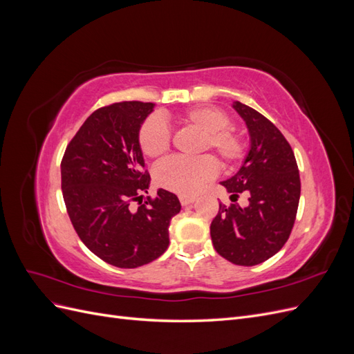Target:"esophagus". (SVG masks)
Listing matches in <instances>:
<instances>
[{"label":"esophagus","mask_w":354,"mask_h":354,"mask_svg":"<svg viewBox=\"0 0 354 354\" xmlns=\"http://www.w3.org/2000/svg\"><path fill=\"white\" fill-rule=\"evenodd\" d=\"M195 199H196L195 195H180L181 205H189V203H192Z\"/></svg>","instance_id":"34e87169"}]
</instances>
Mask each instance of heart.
<instances>
[{"label": "heart", "mask_w": 354, "mask_h": 354, "mask_svg": "<svg viewBox=\"0 0 354 354\" xmlns=\"http://www.w3.org/2000/svg\"><path fill=\"white\" fill-rule=\"evenodd\" d=\"M178 121L190 130L199 133L195 152L202 153L212 149L223 165H232L243 156V138L229 130V116L211 106L189 109ZM138 145L149 158H160L169 151L171 134L168 125L159 116H151L143 122L138 131ZM217 164L211 156L171 158L156 165L153 171L155 183L178 195H194L201 186L214 177Z\"/></svg>", "instance_id": "heart-1"}]
</instances>
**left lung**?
<instances>
[{"label": "left lung", "instance_id": "left-lung-1", "mask_svg": "<svg viewBox=\"0 0 354 354\" xmlns=\"http://www.w3.org/2000/svg\"><path fill=\"white\" fill-rule=\"evenodd\" d=\"M232 108L250 134V149L238 173L221 181L230 194V207L221 205L211 223L216 251L238 266H255L279 251L292 230L299 202V174L291 146L260 112L241 102ZM243 193L249 205L236 202Z\"/></svg>", "mask_w": 354, "mask_h": 354}]
</instances>
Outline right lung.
I'll use <instances>...</instances> for the list:
<instances>
[{
	"label": "right lung",
	"mask_w": 354,
	"mask_h": 354,
	"mask_svg": "<svg viewBox=\"0 0 354 354\" xmlns=\"http://www.w3.org/2000/svg\"><path fill=\"white\" fill-rule=\"evenodd\" d=\"M155 103L121 102L93 112L62 159V192L80 239L103 261L136 269L156 260L168 245L169 221L180 212L178 198L158 189L136 211L130 201L143 198L151 176L138 131Z\"/></svg>",
	"instance_id": "right-lung-1"
}]
</instances>
